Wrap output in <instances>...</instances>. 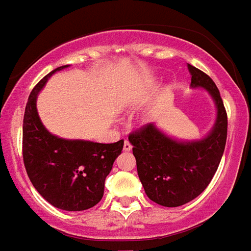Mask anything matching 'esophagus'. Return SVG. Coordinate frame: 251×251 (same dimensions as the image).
<instances>
[{
    "label": "esophagus",
    "instance_id": "1",
    "mask_svg": "<svg viewBox=\"0 0 251 251\" xmlns=\"http://www.w3.org/2000/svg\"><path fill=\"white\" fill-rule=\"evenodd\" d=\"M123 150H124V151H127V152H129V151H131V150H132V144L129 143V142H128V140H126V142H124Z\"/></svg>",
    "mask_w": 251,
    "mask_h": 251
}]
</instances>
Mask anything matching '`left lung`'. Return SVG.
<instances>
[{
  "label": "left lung",
  "instance_id": "obj_1",
  "mask_svg": "<svg viewBox=\"0 0 251 251\" xmlns=\"http://www.w3.org/2000/svg\"><path fill=\"white\" fill-rule=\"evenodd\" d=\"M191 85L211 93L218 108L214 129L201 142L180 143L167 138L151 123L128 135L144 191L152 202L178 207L204 191L217 173L227 139V113L213 78L188 65Z\"/></svg>",
  "mask_w": 251,
  "mask_h": 251
}]
</instances>
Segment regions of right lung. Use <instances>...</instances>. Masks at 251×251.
Instances as JSON below:
<instances>
[{
  "mask_svg": "<svg viewBox=\"0 0 251 251\" xmlns=\"http://www.w3.org/2000/svg\"><path fill=\"white\" fill-rule=\"evenodd\" d=\"M56 68L40 80L29 95L23 124V158L30 182L45 201L67 211H83L100 202L105 178L124 140L93 143L53 136L38 118L36 99Z\"/></svg>",
  "mask_w": 251,
  "mask_h": 251,
  "instance_id": "add662e5",
  "label": "right lung"
}]
</instances>
